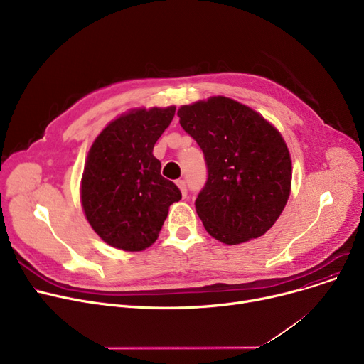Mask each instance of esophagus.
Here are the masks:
<instances>
[{
  "instance_id": "obj_1",
  "label": "esophagus",
  "mask_w": 364,
  "mask_h": 364,
  "mask_svg": "<svg viewBox=\"0 0 364 364\" xmlns=\"http://www.w3.org/2000/svg\"><path fill=\"white\" fill-rule=\"evenodd\" d=\"M177 186H178L180 190H181L183 198H186V196H187V184H186V180H177Z\"/></svg>"
}]
</instances>
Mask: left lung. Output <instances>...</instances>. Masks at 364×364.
<instances>
[{"label":"left lung","mask_w":364,"mask_h":364,"mask_svg":"<svg viewBox=\"0 0 364 364\" xmlns=\"http://www.w3.org/2000/svg\"><path fill=\"white\" fill-rule=\"evenodd\" d=\"M178 117L203 151L208 178L195 205L206 232L227 245L262 236L291 192L292 164L280 132L221 95L183 106Z\"/></svg>","instance_id":"1"}]
</instances>
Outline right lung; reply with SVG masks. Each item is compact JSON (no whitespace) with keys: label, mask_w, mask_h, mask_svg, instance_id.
I'll use <instances>...</instances> for the list:
<instances>
[{"label":"right lung","mask_w":364,"mask_h":364,"mask_svg":"<svg viewBox=\"0 0 364 364\" xmlns=\"http://www.w3.org/2000/svg\"><path fill=\"white\" fill-rule=\"evenodd\" d=\"M176 107L139 109L110 122L92 143L82 174L84 213L106 243L143 251L159 236L180 188L161 176L153 147Z\"/></svg>","instance_id":"right-lung-1"}]
</instances>
